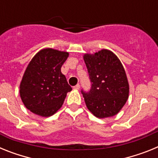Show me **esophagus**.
<instances>
[{"mask_svg": "<svg viewBox=\"0 0 158 158\" xmlns=\"http://www.w3.org/2000/svg\"><path fill=\"white\" fill-rule=\"evenodd\" d=\"M73 88H74L75 89H77H77H80V85H79V84H77V85H75Z\"/></svg>", "mask_w": 158, "mask_h": 158, "instance_id": "obj_1", "label": "esophagus"}]
</instances>
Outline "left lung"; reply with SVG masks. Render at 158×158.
Here are the masks:
<instances>
[{
    "instance_id": "obj_1",
    "label": "left lung",
    "mask_w": 158,
    "mask_h": 158,
    "mask_svg": "<svg viewBox=\"0 0 158 158\" xmlns=\"http://www.w3.org/2000/svg\"><path fill=\"white\" fill-rule=\"evenodd\" d=\"M84 60L91 81L89 91L81 89L88 109L98 118L116 115L129 96V85L122 63L107 50L85 54Z\"/></svg>"
}]
</instances>
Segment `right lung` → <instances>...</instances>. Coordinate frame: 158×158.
<instances>
[{"label": "right lung", "mask_w": 158, "mask_h": 158, "mask_svg": "<svg viewBox=\"0 0 158 158\" xmlns=\"http://www.w3.org/2000/svg\"><path fill=\"white\" fill-rule=\"evenodd\" d=\"M67 52L43 49L34 56L25 70L19 86L23 104L36 115L48 117L62 107L72 88L61 72Z\"/></svg>", "instance_id": "right-lung-1"}]
</instances>
